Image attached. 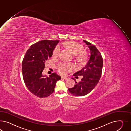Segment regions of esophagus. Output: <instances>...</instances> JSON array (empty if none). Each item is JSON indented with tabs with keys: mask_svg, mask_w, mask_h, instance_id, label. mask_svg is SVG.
Returning <instances> with one entry per match:
<instances>
[{
	"mask_svg": "<svg viewBox=\"0 0 131 131\" xmlns=\"http://www.w3.org/2000/svg\"><path fill=\"white\" fill-rule=\"evenodd\" d=\"M61 78L62 79H64V80H67L68 79V78H67V77H61Z\"/></svg>",
	"mask_w": 131,
	"mask_h": 131,
	"instance_id": "obj_1",
	"label": "esophagus"
}]
</instances>
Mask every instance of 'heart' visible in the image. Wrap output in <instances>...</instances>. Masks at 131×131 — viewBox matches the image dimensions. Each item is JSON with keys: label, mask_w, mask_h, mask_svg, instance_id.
<instances>
[{"label": "heart", "mask_w": 131, "mask_h": 131, "mask_svg": "<svg viewBox=\"0 0 131 131\" xmlns=\"http://www.w3.org/2000/svg\"><path fill=\"white\" fill-rule=\"evenodd\" d=\"M60 46H63L70 50L71 52L74 55H76V58L80 61H84L87 58V55L83 50V46L79 43L69 41L61 43L60 44ZM60 48L59 46H57L53 51L52 55L53 57H57L60 52ZM73 68V65L71 64L61 63L58 66V71L61 74H66L68 71H69Z\"/></svg>", "instance_id": "b5f03b06"}]
</instances>
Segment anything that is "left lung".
Wrapping results in <instances>:
<instances>
[{"label": "left lung", "mask_w": 131, "mask_h": 131, "mask_svg": "<svg viewBox=\"0 0 131 131\" xmlns=\"http://www.w3.org/2000/svg\"><path fill=\"white\" fill-rule=\"evenodd\" d=\"M88 46L91 56L88 62L81 70L75 73L73 76H82L81 81L77 82L74 80V86L68 90L73 95L82 96L91 92L99 82L101 77L103 67L102 55L94 45L83 40Z\"/></svg>", "instance_id": "8db88e82"}]
</instances>
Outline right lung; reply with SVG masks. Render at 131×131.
Returning a JSON list of instances; mask_svg holds the SVG:
<instances>
[{
  "instance_id": "right-lung-1",
  "label": "right lung",
  "mask_w": 131,
  "mask_h": 131,
  "mask_svg": "<svg viewBox=\"0 0 131 131\" xmlns=\"http://www.w3.org/2000/svg\"><path fill=\"white\" fill-rule=\"evenodd\" d=\"M60 40H43L30 47L22 63L24 81L28 90L39 98L47 97L54 91L57 81L61 77L53 73L48 77L43 75L45 63L52 56L54 49Z\"/></svg>"
}]
</instances>
